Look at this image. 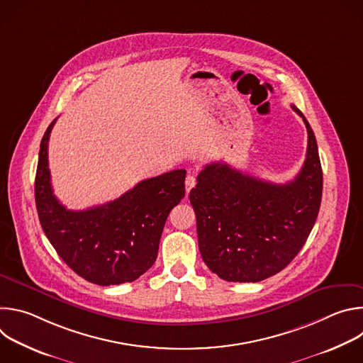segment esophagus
<instances>
[{
  "label": "esophagus",
  "mask_w": 363,
  "mask_h": 363,
  "mask_svg": "<svg viewBox=\"0 0 363 363\" xmlns=\"http://www.w3.org/2000/svg\"><path fill=\"white\" fill-rule=\"evenodd\" d=\"M195 184H196L195 177H194V175H186V178H185V189H186L188 194H189V191L195 186Z\"/></svg>",
  "instance_id": "34e87169"
}]
</instances>
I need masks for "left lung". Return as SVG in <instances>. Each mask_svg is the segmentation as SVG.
Returning <instances> with one entry per match:
<instances>
[{"mask_svg": "<svg viewBox=\"0 0 363 363\" xmlns=\"http://www.w3.org/2000/svg\"><path fill=\"white\" fill-rule=\"evenodd\" d=\"M291 108L307 129L306 160L293 181L273 184L213 162L189 192L201 257L223 280L257 283L277 274L316 223L323 188L318 142L303 113Z\"/></svg>", "mask_w": 363, "mask_h": 363, "instance_id": "obj_1", "label": "left lung"}]
</instances>
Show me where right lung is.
Instances as JSON below:
<instances>
[{
	"label": "right lung",
	"mask_w": 363,
	"mask_h": 363,
	"mask_svg": "<svg viewBox=\"0 0 363 363\" xmlns=\"http://www.w3.org/2000/svg\"><path fill=\"white\" fill-rule=\"evenodd\" d=\"M47 128L38 152L35 205L43 231L62 260L84 280L129 283L157 260L165 221L185 196V169L140 181L122 196L83 211H70L53 194Z\"/></svg>",
	"instance_id": "add662e5"
}]
</instances>
